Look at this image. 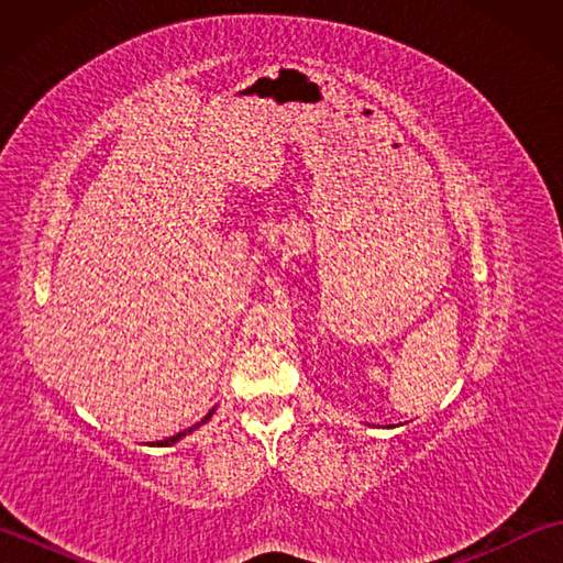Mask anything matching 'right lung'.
Listing matches in <instances>:
<instances>
[{
	"label": "right lung",
	"mask_w": 563,
	"mask_h": 563,
	"mask_svg": "<svg viewBox=\"0 0 563 563\" xmlns=\"http://www.w3.org/2000/svg\"><path fill=\"white\" fill-rule=\"evenodd\" d=\"M212 411H214V409H212ZM212 411H210V413H208L206 418H202V421H200V423H196V426H190L188 430H184V433H176V435H172V438H166V440H159V442H157V445H174V442H178V440H181V438H184L186 433H194V430H196V428H200L202 423H206V421H208V418L212 416Z\"/></svg>",
	"instance_id": "right-lung-1"
}]
</instances>
